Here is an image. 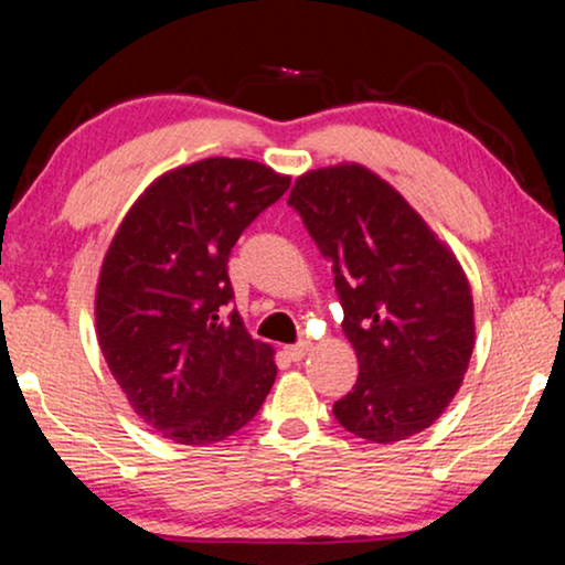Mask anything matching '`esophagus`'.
Returning a JSON list of instances; mask_svg holds the SVG:
<instances>
[{
    "label": "esophagus",
    "mask_w": 565,
    "mask_h": 565,
    "mask_svg": "<svg viewBox=\"0 0 565 565\" xmlns=\"http://www.w3.org/2000/svg\"><path fill=\"white\" fill-rule=\"evenodd\" d=\"M308 350H311V342H298V344L285 347V354H288L292 362H300L308 354Z\"/></svg>",
    "instance_id": "34e87169"
}]
</instances>
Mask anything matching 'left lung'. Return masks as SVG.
<instances>
[{"instance_id":"8db88e82","label":"left lung","mask_w":565,"mask_h":565,"mask_svg":"<svg viewBox=\"0 0 565 565\" xmlns=\"http://www.w3.org/2000/svg\"><path fill=\"white\" fill-rule=\"evenodd\" d=\"M288 205L331 262L342 329L360 362L354 388L334 404L337 422L377 445L431 427L476 344L473 296L450 246L354 161L300 174Z\"/></svg>"}]
</instances>
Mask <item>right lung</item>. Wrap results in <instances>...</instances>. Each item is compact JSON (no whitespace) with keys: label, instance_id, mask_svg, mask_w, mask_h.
<instances>
[{"label":"right lung","instance_id":"1","mask_svg":"<svg viewBox=\"0 0 565 565\" xmlns=\"http://www.w3.org/2000/svg\"><path fill=\"white\" fill-rule=\"evenodd\" d=\"M290 188L249 159L213 157L161 174L130 205L103 259L97 342L134 412L180 445L221 443L273 388L275 350L231 308L228 254Z\"/></svg>","mask_w":565,"mask_h":565}]
</instances>
